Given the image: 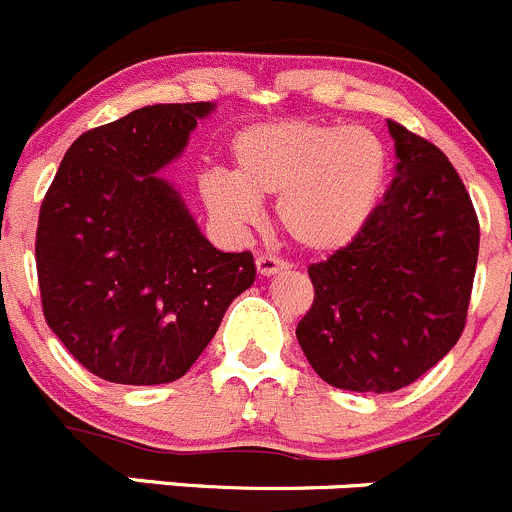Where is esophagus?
Listing matches in <instances>:
<instances>
[{"label": "esophagus", "instance_id": "34e87169", "mask_svg": "<svg viewBox=\"0 0 512 512\" xmlns=\"http://www.w3.org/2000/svg\"><path fill=\"white\" fill-rule=\"evenodd\" d=\"M256 268L261 276H273V273L288 271V261H283V258H276V256H258Z\"/></svg>", "mask_w": 512, "mask_h": 512}]
</instances>
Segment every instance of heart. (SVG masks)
Masks as SVG:
<instances>
[{
  "label": "heart",
  "mask_w": 512,
  "mask_h": 512,
  "mask_svg": "<svg viewBox=\"0 0 512 512\" xmlns=\"http://www.w3.org/2000/svg\"><path fill=\"white\" fill-rule=\"evenodd\" d=\"M234 174L211 169L199 189L226 229L256 224L258 199H276L283 234L328 254L351 244L371 221L388 176L381 139L361 126L286 119L244 129L231 144Z\"/></svg>",
  "instance_id": "1"
}]
</instances>
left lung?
Returning <instances> with one entry per match:
<instances>
[{
  "label": "left lung",
  "mask_w": 512,
  "mask_h": 512,
  "mask_svg": "<svg viewBox=\"0 0 512 512\" xmlns=\"http://www.w3.org/2000/svg\"><path fill=\"white\" fill-rule=\"evenodd\" d=\"M396 179L366 229L308 266L313 303L296 338L336 388L411 386L458 343L468 318L480 224L448 156L398 121Z\"/></svg>",
  "instance_id": "left-lung-1"
}]
</instances>
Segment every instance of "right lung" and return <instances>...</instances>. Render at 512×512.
<instances>
[{"label": "right lung", "instance_id": "obj_1", "mask_svg": "<svg viewBox=\"0 0 512 512\" xmlns=\"http://www.w3.org/2000/svg\"><path fill=\"white\" fill-rule=\"evenodd\" d=\"M211 109V101L154 104L84 131L39 209L44 318L86 371L109 383L184 376L256 278L251 251L214 249L156 176Z\"/></svg>", "mask_w": 512, "mask_h": 512}]
</instances>
